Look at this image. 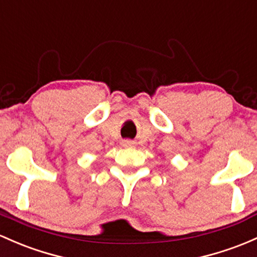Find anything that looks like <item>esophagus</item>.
Segmentation results:
<instances>
[{
    "instance_id": "obj_1",
    "label": "esophagus",
    "mask_w": 257,
    "mask_h": 257,
    "mask_svg": "<svg viewBox=\"0 0 257 257\" xmlns=\"http://www.w3.org/2000/svg\"><path fill=\"white\" fill-rule=\"evenodd\" d=\"M122 144H123V146H126V148H128V146L133 145V142H131V140L126 139V140H123Z\"/></svg>"
}]
</instances>
